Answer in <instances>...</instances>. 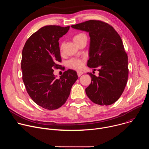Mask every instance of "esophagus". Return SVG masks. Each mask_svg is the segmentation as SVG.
Wrapping results in <instances>:
<instances>
[{"label": "esophagus", "instance_id": "1", "mask_svg": "<svg viewBox=\"0 0 149 149\" xmlns=\"http://www.w3.org/2000/svg\"><path fill=\"white\" fill-rule=\"evenodd\" d=\"M83 74V72L82 71H77V75L78 77H80L81 75Z\"/></svg>", "mask_w": 149, "mask_h": 149}]
</instances>
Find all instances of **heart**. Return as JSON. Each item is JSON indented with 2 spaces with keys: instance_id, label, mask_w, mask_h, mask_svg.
Listing matches in <instances>:
<instances>
[{
  "instance_id": "obj_1",
  "label": "heart",
  "mask_w": 149,
  "mask_h": 149,
  "mask_svg": "<svg viewBox=\"0 0 149 149\" xmlns=\"http://www.w3.org/2000/svg\"><path fill=\"white\" fill-rule=\"evenodd\" d=\"M85 38H87L86 35L84 33H78V34H77L76 35H75L73 38V40H74L75 43L77 44L79 41H81L82 39H84ZM60 51H61V52H62V46L60 47ZM68 63L69 66H70L71 68L76 69V70L81 69L83 66V61L81 59H71L70 61H68Z\"/></svg>"
}]
</instances>
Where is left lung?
<instances>
[{"instance_id": "8db88e82", "label": "left lung", "mask_w": 149, "mask_h": 149, "mask_svg": "<svg viewBox=\"0 0 149 149\" xmlns=\"http://www.w3.org/2000/svg\"><path fill=\"white\" fill-rule=\"evenodd\" d=\"M71 27L89 33L87 66L99 71L98 77L87 73L91 82L86 89L87 95L98 105L114 103L123 94L129 75L128 56L120 35L111 26L100 20H90Z\"/></svg>"}]
</instances>
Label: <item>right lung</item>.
Segmentation results:
<instances>
[{
    "label": "right lung",
    "mask_w": 149,
    "mask_h": 149,
    "mask_svg": "<svg viewBox=\"0 0 149 149\" xmlns=\"http://www.w3.org/2000/svg\"><path fill=\"white\" fill-rule=\"evenodd\" d=\"M69 29L70 26L42 27L28 38L22 50L21 69L26 91L45 109H58L64 104L78 79L77 72L70 69L59 79L54 74L53 69H58L61 62L58 40Z\"/></svg>",
    "instance_id": "add662e5"
}]
</instances>
